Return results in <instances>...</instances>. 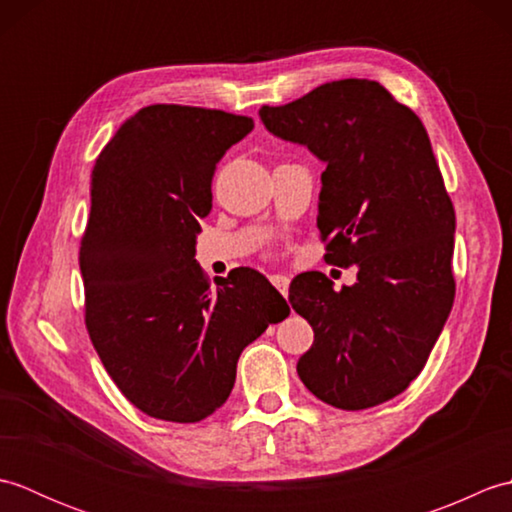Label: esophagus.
<instances>
[{"mask_svg": "<svg viewBox=\"0 0 512 512\" xmlns=\"http://www.w3.org/2000/svg\"><path fill=\"white\" fill-rule=\"evenodd\" d=\"M270 284H273L281 295L288 297V286H290V279L286 275H270Z\"/></svg>", "mask_w": 512, "mask_h": 512, "instance_id": "34e87169", "label": "esophagus"}]
</instances>
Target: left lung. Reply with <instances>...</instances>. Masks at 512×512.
<instances>
[{"label": "left lung", "mask_w": 512, "mask_h": 512, "mask_svg": "<svg viewBox=\"0 0 512 512\" xmlns=\"http://www.w3.org/2000/svg\"><path fill=\"white\" fill-rule=\"evenodd\" d=\"M259 118L325 165V259L358 270L341 290L323 273L292 279V308L314 330L299 378L336 409L376 407L422 372L455 297V211L427 129L367 79L323 83Z\"/></svg>", "instance_id": "obj_1"}]
</instances>
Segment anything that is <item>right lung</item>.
<instances>
[{
	"instance_id": "add662e5",
	"label": "right lung",
	"mask_w": 512,
	"mask_h": 512,
	"mask_svg": "<svg viewBox=\"0 0 512 512\" xmlns=\"http://www.w3.org/2000/svg\"><path fill=\"white\" fill-rule=\"evenodd\" d=\"M253 127L222 110L149 105L92 169L85 325L116 387L151 418L211 416L231 396L244 347L290 314L257 270H231L211 290L195 262L215 165Z\"/></svg>"
}]
</instances>
